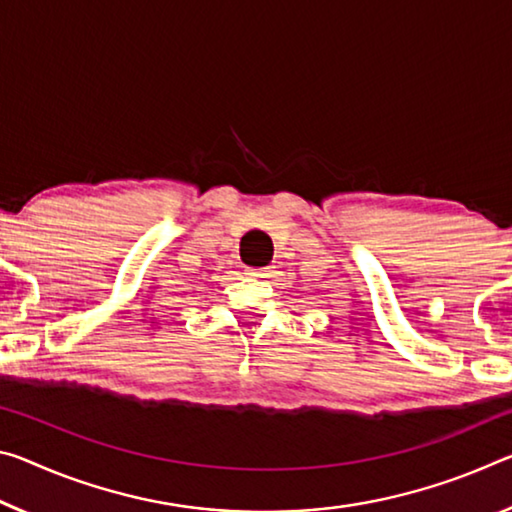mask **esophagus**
Returning <instances> with one entry per match:
<instances>
[{"label":"esophagus","mask_w":512,"mask_h":512,"mask_svg":"<svg viewBox=\"0 0 512 512\" xmlns=\"http://www.w3.org/2000/svg\"><path fill=\"white\" fill-rule=\"evenodd\" d=\"M246 275H250V278H269L271 269L269 266H259V269H253V266H250V269H246Z\"/></svg>","instance_id":"34e87169"}]
</instances>
